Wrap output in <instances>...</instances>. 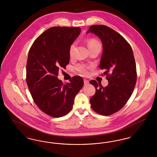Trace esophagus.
<instances>
[{
	"label": "esophagus",
	"mask_w": 157,
	"mask_h": 157,
	"mask_svg": "<svg viewBox=\"0 0 157 157\" xmlns=\"http://www.w3.org/2000/svg\"><path fill=\"white\" fill-rule=\"evenodd\" d=\"M83 81H84V85H88V84H89V81L88 80H87V79H83Z\"/></svg>",
	"instance_id": "obj_1"
}]
</instances>
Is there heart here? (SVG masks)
Segmentation results:
<instances>
[{
    "label": "heart",
    "instance_id": "b5f03b06",
    "mask_svg": "<svg viewBox=\"0 0 157 157\" xmlns=\"http://www.w3.org/2000/svg\"><path fill=\"white\" fill-rule=\"evenodd\" d=\"M88 46L89 47V48L91 47H94L95 46H101L99 42H98L97 40L94 39H90L88 42ZM75 47H76V44L73 43L72 44L70 47H69V56L71 57L74 56V53H75ZM75 69L83 75H86L88 74V71H87V69L88 67L84 65H78L76 66Z\"/></svg>",
    "mask_w": 157,
    "mask_h": 157
}]
</instances>
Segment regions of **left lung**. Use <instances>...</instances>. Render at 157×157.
<instances>
[{
    "label": "left lung",
    "mask_w": 157,
    "mask_h": 157,
    "mask_svg": "<svg viewBox=\"0 0 157 157\" xmlns=\"http://www.w3.org/2000/svg\"><path fill=\"white\" fill-rule=\"evenodd\" d=\"M94 33L102 44L101 69H106L108 85L104 88L96 81H90L95 94L90 102L94 111L110 115L120 110L131 97L136 82V70L133 51L124 37L105 25H93L86 33ZM110 72L109 74L108 72Z\"/></svg>",
    "instance_id": "1"
}]
</instances>
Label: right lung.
Listing matches in <instances>:
<instances>
[{
  "instance_id": "obj_1",
  "label": "right lung",
  "mask_w": 157,
  "mask_h": 157,
  "mask_svg": "<svg viewBox=\"0 0 157 157\" xmlns=\"http://www.w3.org/2000/svg\"><path fill=\"white\" fill-rule=\"evenodd\" d=\"M80 28L52 27L34 41L26 64V83L33 99L45 113L55 118L72 109L76 94L83 86L82 77L74 76L63 84L57 76L66 68L69 47L81 33Z\"/></svg>"
}]
</instances>
